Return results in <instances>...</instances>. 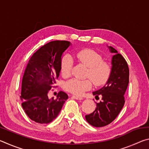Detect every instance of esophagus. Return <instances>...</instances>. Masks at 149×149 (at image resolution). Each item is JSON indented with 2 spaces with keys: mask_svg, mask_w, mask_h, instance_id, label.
<instances>
[{
  "mask_svg": "<svg viewBox=\"0 0 149 149\" xmlns=\"http://www.w3.org/2000/svg\"><path fill=\"white\" fill-rule=\"evenodd\" d=\"M73 99H75L76 100H83L84 99H83V97H79V96H76V95H72V97Z\"/></svg>",
  "mask_w": 149,
  "mask_h": 149,
  "instance_id": "34e87169",
  "label": "esophagus"
}]
</instances>
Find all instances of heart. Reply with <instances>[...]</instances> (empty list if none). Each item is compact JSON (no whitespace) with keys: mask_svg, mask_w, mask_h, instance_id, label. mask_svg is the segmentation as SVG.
<instances>
[{"mask_svg":"<svg viewBox=\"0 0 149 149\" xmlns=\"http://www.w3.org/2000/svg\"><path fill=\"white\" fill-rule=\"evenodd\" d=\"M78 61L89 68L87 77L91 79L96 86L104 85L108 81L111 74V67L108 62L102 61V57L95 50L91 49L79 50L75 53ZM74 64L72 56L65 54L60 61V73L63 77L70 76ZM89 79H79L77 78L67 81L64 85V89L72 94L79 95L92 87V81Z\"/></svg>","mask_w":149,"mask_h":149,"instance_id":"b5f03b06","label":"heart"}]
</instances>
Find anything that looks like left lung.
I'll use <instances>...</instances> for the list:
<instances>
[{
  "label": "left lung",
  "instance_id": "1",
  "mask_svg": "<svg viewBox=\"0 0 149 149\" xmlns=\"http://www.w3.org/2000/svg\"><path fill=\"white\" fill-rule=\"evenodd\" d=\"M112 58L111 74L101 89L93 92L95 97L102 95V100L96 102L94 112L85 116L87 122L94 127L107 125L115 120L124 105V95L129 84L130 70L127 62L112 47H108Z\"/></svg>",
  "mask_w": 149,
  "mask_h": 149
}]
</instances>
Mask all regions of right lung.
Listing matches in <instances>:
<instances>
[{
    "instance_id": "add662e5",
    "label": "right lung",
    "mask_w": 149,
    "mask_h": 149,
    "mask_svg": "<svg viewBox=\"0 0 149 149\" xmlns=\"http://www.w3.org/2000/svg\"><path fill=\"white\" fill-rule=\"evenodd\" d=\"M70 45L66 41L49 42L29 60L22 79L20 98L25 112L35 122H51L68 99L63 91L58 93L56 98L49 97V92L59 77L62 54Z\"/></svg>"
}]
</instances>
